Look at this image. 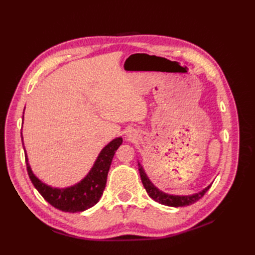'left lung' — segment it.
<instances>
[{
	"label": "left lung",
	"instance_id": "obj_1",
	"mask_svg": "<svg viewBox=\"0 0 255 255\" xmlns=\"http://www.w3.org/2000/svg\"><path fill=\"white\" fill-rule=\"evenodd\" d=\"M138 170H139L141 182L143 184V187L145 188L146 192H148V195L154 200V201H156L160 204L167 205V206L179 207V206H187L190 204H194L195 202L198 201V200L201 199L205 195V192L212 186V184L208 185L207 187H205L201 191L196 192V194H192V195H188V196L170 195V194H167V192L157 188L155 185H154L150 181L148 175H146V173L144 171L142 165L139 163V161H138Z\"/></svg>",
	"mask_w": 255,
	"mask_h": 255
}]
</instances>
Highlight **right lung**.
I'll return each mask as SVG.
<instances>
[{"label":"right lung","instance_id":"right-lung-1","mask_svg":"<svg viewBox=\"0 0 255 255\" xmlns=\"http://www.w3.org/2000/svg\"><path fill=\"white\" fill-rule=\"evenodd\" d=\"M23 115H24V112H23ZM23 118H24V116H23ZM21 138L23 141L22 132ZM120 144H122V137L115 138L111 142L107 143L99 153L89 172L80 182L64 188L53 187L38 179L29 166L24 142H23V149L25 152V161L29 179L45 201H48L52 206L59 211L79 213L96 205L100 198L102 197L113 157Z\"/></svg>","mask_w":255,"mask_h":255}]
</instances>
